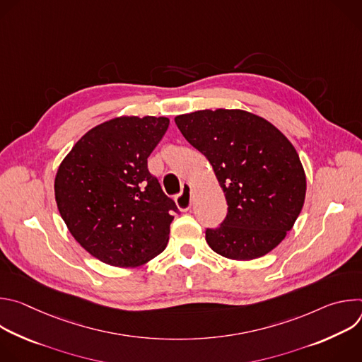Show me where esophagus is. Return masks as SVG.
<instances>
[{
    "mask_svg": "<svg viewBox=\"0 0 362 362\" xmlns=\"http://www.w3.org/2000/svg\"><path fill=\"white\" fill-rule=\"evenodd\" d=\"M176 204H177V208H179L182 212H186V211L190 209V206H192V196H190V190H189V186H187V185L185 186L183 192L176 196Z\"/></svg>",
    "mask_w": 362,
    "mask_h": 362,
    "instance_id": "34e87169",
    "label": "esophagus"
}]
</instances>
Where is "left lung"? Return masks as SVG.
<instances>
[{"label":"left lung","mask_w":362,"mask_h":362,"mask_svg":"<svg viewBox=\"0 0 362 362\" xmlns=\"http://www.w3.org/2000/svg\"><path fill=\"white\" fill-rule=\"evenodd\" d=\"M175 122L212 165L228 202L225 221L206 229L208 245L235 261L276 247L299 216L306 192L292 143L274 124L243 110H199Z\"/></svg>","instance_id":"1"}]
</instances>
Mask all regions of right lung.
I'll use <instances>...</instances> for the list:
<instances>
[{
	"label": "right lung",
	"mask_w": 362,
	"mask_h": 362,
	"mask_svg": "<svg viewBox=\"0 0 362 362\" xmlns=\"http://www.w3.org/2000/svg\"><path fill=\"white\" fill-rule=\"evenodd\" d=\"M168 117H117L87 132L62 162L59 212L74 239L112 267L133 268L162 253L176 203L147 169Z\"/></svg>",
	"instance_id": "1"
}]
</instances>
